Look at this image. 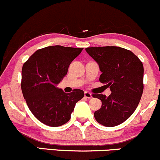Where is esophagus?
<instances>
[{"instance_id":"esophagus-1","label":"esophagus","mask_w":160,"mask_h":160,"mask_svg":"<svg viewBox=\"0 0 160 160\" xmlns=\"http://www.w3.org/2000/svg\"><path fill=\"white\" fill-rule=\"evenodd\" d=\"M85 98H88V99H91V98H92V94H91L90 92L85 91Z\"/></svg>"}]
</instances>
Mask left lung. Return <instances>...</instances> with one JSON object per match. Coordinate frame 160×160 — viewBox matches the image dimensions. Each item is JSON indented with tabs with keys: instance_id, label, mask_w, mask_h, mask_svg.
Listing matches in <instances>:
<instances>
[{
	"instance_id": "obj_1",
	"label": "left lung",
	"mask_w": 160,
	"mask_h": 160,
	"mask_svg": "<svg viewBox=\"0 0 160 160\" xmlns=\"http://www.w3.org/2000/svg\"><path fill=\"white\" fill-rule=\"evenodd\" d=\"M98 63L102 74L100 82L111 91L110 95L98 94L102 106L94 118L103 126L113 127L133 114L143 91V66L132 51L115 46L85 48Z\"/></svg>"
}]
</instances>
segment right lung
Segmentation results:
<instances>
[{
  "label": "right lung",
  "instance_id": "obj_1",
  "mask_svg": "<svg viewBox=\"0 0 160 160\" xmlns=\"http://www.w3.org/2000/svg\"><path fill=\"white\" fill-rule=\"evenodd\" d=\"M82 50L60 45L46 47L35 51L23 64V97L32 113L44 125H64L70 119L75 103L83 98L82 90L74 89L66 94L56 88Z\"/></svg>",
  "mask_w": 160,
  "mask_h": 160
}]
</instances>
